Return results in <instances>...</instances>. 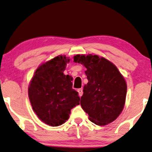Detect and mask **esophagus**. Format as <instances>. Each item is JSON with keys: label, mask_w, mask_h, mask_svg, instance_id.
Masks as SVG:
<instances>
[{"label": "esophagus", "mask_w": 152, "mask_h": 152, "mask_svg": "<svg viewBox=\"0 0 152 152\" xmlns=\"http://www.w3.org/2000/svg\"><path fill=\"white\" fill-rule=\"evenodd\" d=\"M77 92H78L79 95H80V96H82V94H83V89H82V88L78 89V90H77Z\"/></svg>", "instance_id": "34e87169"}]
</instances>
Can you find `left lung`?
<instances>
[{
  "instance_id": "obj_1",
  "label": "left lung",
  "mask_w": 152,
  "mask_h": 152,
  "mask_svg": "<svg viewBox=\"0 0 152 152\" xmlns=\"http://www.w3.org/2000/svg\"><path fill=\"white\" fill-rule=\"evenodd\" d=\"M74 61L87 69L88 82L83 86L81 107L96 125L110 124L124 107L127 93L124 77L115 65L96 55H77Z\"/></svg>"
}]
</instances>
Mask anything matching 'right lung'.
Instances as JSON below:
<instances>
[{"mask_svg": "<svg viewBox=\"0 0 152 152\" xmlns=\"http://www.w3.org/2000/svg\"><path fill=\"white\" fill-rule=\"evenodd\" d=\"M69 61L65 56H59L41 64L28 86L33 110L42 121L50 126L64 124L71 110L80 104V98L72 88L71 77L64 74Z\"/></svg>", "mask_w": 152, "mask_h": 152, "instance_id": "obj_1", "label": "right lung"}]
</instances>
